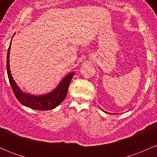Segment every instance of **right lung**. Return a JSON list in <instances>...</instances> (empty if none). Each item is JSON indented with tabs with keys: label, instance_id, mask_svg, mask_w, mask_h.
<instances>
[{
	"label": "right lung",
	"instance_id": "1",
	"mask_svg": "<svg viewBox=\"0 0 157 157\" xmlns=\"http://www.w3.org/2000/svg\"><path fill=\"white\" fill-rule=\"evenodd\" d=\"M10 44L7 52L6 57V69L7 75H8L9 80H10L11 87L12 91L15 94L16 98L23 105L26 107L31 108L32 109L40 110V111H47L52 110L59 105L66 98L67 94L68 86L72 79L75 72L68 74L66 77H65L60 84L58 85L56 89L52 91V92L40 96H33V95L23 93L18 86L15 83V80L12 78V75L10 72Z\"/></svg>",
	"mask_w": 157,
	"mask_h": 157
}]
</instances>
